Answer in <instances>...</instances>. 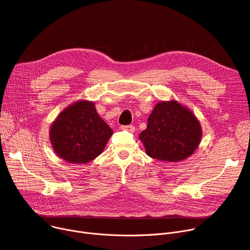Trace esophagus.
<instances>
[{
    "label": "esophagus",
    "mask_w": 250,
    "mask_h": 250,
    "mask_svg": "<svg viewBox=\"0 0 250 250\" xmlns=\"http://www.w3.org/2000/svg\"><path fill=\"white\" fill-rule=\"evenodd\" d=\"M121 128L124 130H127V132H129V133H134L136 129L134 125H123V126H121Z\"/></svg>",
    "instance_id": "esophagus-1"
}]
</instances>
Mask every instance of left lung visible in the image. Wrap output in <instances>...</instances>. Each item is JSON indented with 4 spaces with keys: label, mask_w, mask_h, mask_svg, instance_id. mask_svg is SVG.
Wrapping results in <instances>:
<instances>
[{
    "label": "left lung",
    "mask_w": 250,
    "mask_h": 250,
    "mask_svg": "<svg viewBox=\"0 0 250 250\" xmlns=\"http://www.w3.org/2000/svg\"><path fill=\"white\" fill-rule=\"evenodd\" d=\"M202 135L201 124L192 111L176 100H170L155 105L147 128L139 139L151 158L179 162L198 149Z\"/></svg>",
    "instance_id": "1"
}]
</instances>
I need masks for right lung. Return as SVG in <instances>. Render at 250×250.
<instances>
[{
    "label": "right lung",
    "mask_w": 250,
    "mask_h": 250,
    "mask_svg": "<svg viewBox=\"0 0 250 250\" xmlns=\"http://www.w3.org/2000/svg\"><path fill=\"white\" fill-rule=\"evenodd\" d=\"M112 134L93 101L78 100L57 116L49 128V141L65 162L85 164L103 152Z\"/></svg>",
    "instance_id": "add662e5"
}]
</instances>
